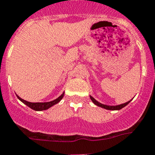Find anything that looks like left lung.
Instances as JSON below:
<instances>
[{"mask_svg":"<svg viewBox=\"0 0 155 155\" xmlns=\"http://www.w3.org/2000/svg\"><path fill=\"white\" fill-rule=\"evenodd\" d=\"M90 98H91L92 102H93L95 105H97V106H99V107H101L107 109V110H120L121 108H123V107H124L126 105H128V104L130 103V101H131V100H130V101L127 102V103H125V104H120V105H117V106H108V105H105V104H100L99 102L95 100V99H94L92 96H90Z\"/></svg>","mask_w":155,"mask_h":155,"instance_id":"left-lung-1","label":"left lung"}]
</instances>
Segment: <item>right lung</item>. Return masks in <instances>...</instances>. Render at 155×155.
<instances>
[{
	"label": "right lung",
	"mask_w": 155,
	"mask_h": 155,
	"mask_svg": "<svg viewBox=\"0 0 155 155\" xmlns=\"http://www.w3.org/2000/svg\"><path fill=\"white\" fill-rule=\"evenodd\" d=\"M18 97V99L19 100H21L24 104H26V106H28L29 107H31V109L35 110V111H44V110H47V109H48L49 107H51L55 104H58L59 102L61 101L62 98L64 97V93L61 94V96H59L58 98L53 101L51 102H47V103H31V102H27L26 100H24V99H21L18 95H17Z\"/></svg>",
	"instance_id": "add662e5"
}]
</instances>
